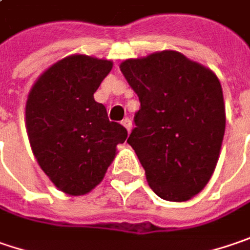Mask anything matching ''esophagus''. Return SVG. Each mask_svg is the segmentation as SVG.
Returning <instances> with one entry per match:
<instances>
[{"label":"esophagus","instance_id":"34e87169","mask_svg":"<svg viewBox=\"0 0 250 250\" xmlns=\"http://www.w3.org/2000/svg\"><path fill=\"white\" fill-rule=\"evenodd\" d=\"M122 125H124V126L126 128V131L131 132V129H132V121H131V119L125 118L124 121H122Z\"/></svg>","mask_w":250,"mask_h":250}]
</instances>
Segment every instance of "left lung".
Returning <instances> with one entry per match:
<instances>
[{
	"instance_id": "left-lung-1",
	"label": "left lung",
	"mask_w": 250,
	"mask_h": 250,
	"mask_svg": "<svg viewBox=\"0 0 250 250\" xmlns=\"http://www.w3.org/2000/svg\"><path fill=\"white\" fill-rule=\"evenodd\" d=\"M141 108L128 138L155 193L187 201L209 181L225 132L218 77L174 50L121 63Z\"/></svg>"
}]
</instances>
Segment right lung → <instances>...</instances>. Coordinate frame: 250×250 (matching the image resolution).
Segmentation results:
<instances>
[{
    "mask_svg": "<svg viewBox=\"0 0 250 250\" xmlns=\"http://www.w3.org/2000/svg\"><path fill=\"white\" fill-rule=\"evenodd\" d=\"M112 62L69 56L47 69L26 101V131L39 166L59 190L70 195L91 191L104 179L117 145L128 132L108 119L94 93Z\"/></svg>",
    "mask_w": 250,
    "mask_h": 250,
    "instance_id": "obj_1",
    "label": "right lung"
}]
</instances>
